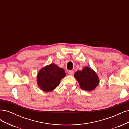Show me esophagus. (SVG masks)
Instances as JSON below:
<instances>
[{
	"label": "esophagus",
	"instance_id": "34e87169",
	"mask_svg": "<svg viewBox=\"0 0 129 129\" xmlns=\"http://www.w3.org/2000/svg\"><path fill=\"white\" fill-rule=\"evenodd\" d=\"M68 73H69V74H70V75H73L74 73V71L70 70V71H69Z\"/></svg>",
	"mask_w": 129,
	"mask_h": 129
}]
</instances>
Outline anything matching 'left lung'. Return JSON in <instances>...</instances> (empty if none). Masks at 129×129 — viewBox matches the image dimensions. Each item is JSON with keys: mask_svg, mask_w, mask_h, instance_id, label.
Segmentation results:
<instances>
[{"mask_svg": "<svg viewBox=\"0 0 129 129\" xmlns=\"http://www.w3.org/2000/svg\"><path fill=\"white\" fill-rule=\"evenodd\" d=\"M74 77L78 80L81 88L87 91H91L99 85V78L93 70L85 67L82 71H78L74 74Z\"/></svg>", "mask_w": 129, "mask_h": 129, "instance_id": "left-lung-1", "label": "left lung"}]
</instances>
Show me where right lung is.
Instances as JSON below:
<instances>
[{"label":"right lung","instance_id":"obj_1","mask_svg":"<svg viewBox=\"0 0 129 129\" xmlns=\"http://www.w3.org/2000/svg\"><path fill=\"white\" fill-rule=\"evenodd\" d=\"M66 75L64 70L57 65L51 64L41 69L37 74V84L44 92L55 89Z\"/></svg>","mask_w":129,"mask_h":129}]
</instances>
